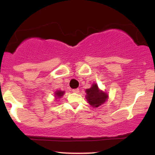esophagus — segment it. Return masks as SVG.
<instances>
[{"instance_id": "esophagus-1", "label": "esophagus", "mask_w": 155, "mask_h": 155, "mask_svg": "<svg viewBox=\"0 0 155 155\" xmlns=\"http://www.w3.org/2000/svg\"><path fill=\"white\" fill-rule=\"evenodd\" d=\"M73 92H75V93H79V89H74V90H73Z\"/></svg>"}]
</instances>
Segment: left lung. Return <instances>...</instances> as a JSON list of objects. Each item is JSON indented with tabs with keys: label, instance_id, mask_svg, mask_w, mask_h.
Listing matches in <instances>:
<instances>
[{
	"label": "left lung",
	"instance_id": "left-lung-1",
	"mask_svg": "<svg viewBox=\"0 0 155 155\" xmlns=\"http://www.w3.org/2000/svg\"><path fill=\"white\" fill-rule=\"evenodd\" d=\"M86 97L87 103L92 108H97L104 104L108 99V95L106 92L101 90L96 83H93L91 87L87 89Z\"/></svg>",
	"mask_w": 155,
	"mask_h": 155
}]
</instances>
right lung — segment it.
<instances>
[{
  "label": "right lung",
  "instance_id": "obj_1",
  "mask_svg": "<svg viewBox=\"0 0 155 155\" xmlns=\"http://www.w3.org/2000/svg\"><path fill=\"white\" fill-rule=\"evenodd\" d=\"M54 97L55 100H59V99L61 98L65 94V91H62V90H57L56 92H54Z\"/></svg>",
  "mask_w": 155,
  "mask_h": 155
}]
</instances>
